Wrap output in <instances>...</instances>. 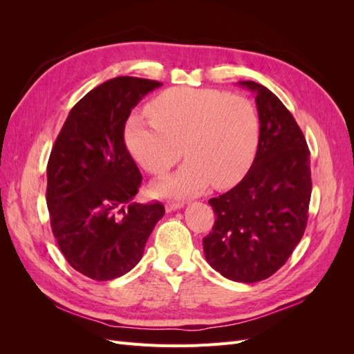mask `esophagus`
Returning a JSON list of instances; mask_svg holds the SVG:
<instances>
[{"label": "esophagus", "mask_w": 354, "mask_h": 354, "mask_svg": "<svg viewBox=\"0 0 354 354\" xmlns=\"http://www.w3.org/2000/svg\"><path fill=\"white\" fill-rule=\"evenodd\" d=\"M181 207H183V203H180V202H168L165 205V209H167V212H173L176 209H180Z\"/></svg>", "instance_id": "34e87169"}]
</instances>
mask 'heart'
Instances as JSON below:
<instances>
[{"label": "heart", "instance_id": "obj_1", "mask_svg": "<svg viewBox=\"0 0 354 354\" xmlns=\"http://www.w3.org/2000/svg\"><path fill=\"white\" fill-rule=\"evenodd\" d=\"M151 121L131 118L128 151L149 174L164 176L181 156L186 162L153 186L158 196L196 195L209 183L226 189L250 169L260 140V120L242 95L211 88H169L147 104Z\"/></svg>", "mask_w": 354, "mask_h": 354}]
</instances>
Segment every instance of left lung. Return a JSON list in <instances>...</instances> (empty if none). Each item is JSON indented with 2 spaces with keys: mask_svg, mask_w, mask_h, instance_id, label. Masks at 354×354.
Returning <instances> with one entry per match:
<instances>
[{
  "mask_svg": "<svg viewBox=\"0 0 354 354\" xmlns=\"http://www.w3.org/2000/svg\"><path fill=\"white\" fill-rule=\"evenodd\" d=\"M239 85L255 94L259 147L239 183L208 201L216 221L203 238V252L224 277L254 283L279 270L301 241L312 171L303 131L283 103L261 84Z\"/></svg>",
  "mask_w": 354,
  "mask_h": 354,
  "instance_id": "8db88e82",
  "label": "left lung"
}]
</instances>
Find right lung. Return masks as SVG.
<instances>
[{
    "label": "right lung",
    "mask_w": 354,
    "mask_h": 354,
    "mask_svg": "<svg viewBox=\"0 0 354 354\" xmlns=\"http://www.w3.org/2000/svg\"><path fill=\"white\" fill-rule=\"evenodd\" d=\"M160 82L118 77L73 106L47 165L51 230L75 270L112 281L142 260L164 217L160 202L137 203L142 174L124 143L131 109Z\"/></svg>",
    "instance_id": "obj_1"
}]
</instances>
